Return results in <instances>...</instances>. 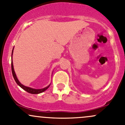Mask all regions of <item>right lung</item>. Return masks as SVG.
I'll return each mask as SVG.
<instances>
[{
    "label": "right lung",
    "mask_w": 125,
    "mask_h": 125,
    "mask_svg": "<svg viewBox=\"0 0 125 125\" xmlns=\"http://www.w3.org/2000/svg\"><path fill=\"white\" fill-rule=\"evenodd\" d=\"M13 50H14V48H13ZM13 50L12 52V62H11V69H12V75L13 77H14V80H15V82L17 83V84L20 87H21L23 90H24L25 91L27 92L28 93H30L31 94H41V93L44 92V91H45L48 87H49L50 84L48 85V86H47L45 88H43V89H33V88L29 87H27L25 86L24 85L22 84L19 81V80H18L16 74H15V71H14V66H13V62H12V53H13Z\"/></svg>",
    "instance_id": "add662e5"
}]
</instances>
